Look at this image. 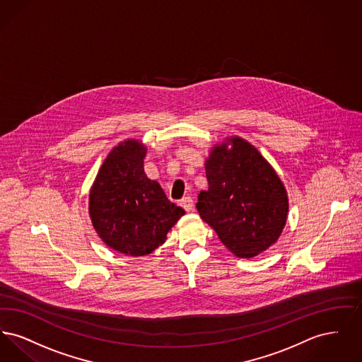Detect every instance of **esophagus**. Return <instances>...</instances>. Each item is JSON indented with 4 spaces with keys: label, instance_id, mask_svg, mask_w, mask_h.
Returning <instances> with one entry per match:
<instances>
[{
    "label": "esophagus",
    "instance_id": "obj_1",
    "mask_svg": "<svg viewBox=\"0 0 362 362\" xmlns=\"http://www.w3.org/2000/svg\"><path fill=\"white\" fill-rule=\"evenodd\" d=\"M179 204H180V206L183 207L186 211H191L192 207H194V201H192L191 197H185Z\"/></svg>",
    "mask_w": 362,
    "mask_h": 362
}]
</instances>
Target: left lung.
<instances>
[{
  "label": "left lung",
  "instance_id": "8db88e82",
  "mask_svg": "<svg viewBox=\"0 0 362 362\" xmlns=\"http://www.w3.org/2000/svg\"><path fill=\"white\" fill-rule=\"evenodd\" d=\"M206 161L209 189L197 209L220 240L240 258H252L279 238L288 217L286 191L272 165L247 141L230 138Z\"/></svg>",
  "mask_w": 362,
  "mask_h": 362
}]
</instances>
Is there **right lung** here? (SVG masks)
I'll return each mask as SVG.
<instances>
[{"mask_svg": "<svg viewBox=\"0 0 362 362\" xmlns=\"http://www.w3.org/2000/svg\"><path fill=\"white\" fill-rule=\"evenodd\" d=\"M146 149L136 139L122 142L105 158L89 195V214L107 245L142 257L161 245L185 214L160 185L146 177Z\"/></svg>", "mask_w": 362, "mask_h": 362, "instance_id": "right-lung-1", "label": "right lung"}]
</instances>
